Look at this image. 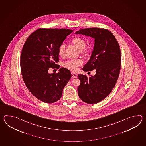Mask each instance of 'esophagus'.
<instances>
[{"label": "esophagus", "mask_w": 146, "mask_h": 146, "mask_svg": "<svg viewBox=\"0 0 146 146\" xmlns=\"http://www.w3.org/2000/svg\"><path fill=\"white\" fill-rule=\"evenodd\" d=\"M72 77L74 78H77L78 77V74L75 72H72Z\"/></svg>", "instance_id": "34e87169"}]
</instances>
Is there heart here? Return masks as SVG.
<instances>
[{"mask_svg":"<svg viewBox=\"0 0 146 146\" xmlns=\"http://www.w3.org/2000/svg\"><path fill=\"white\" fill-rule=\"evenodd\" d=\"M72 43L74 44L75 46L77 47L79 50H81V53L84 54H87L88 53L87 50H84V48L86 45V42L84 38L80 37H76L74 38L72 40ZM65 50V46L62 44L58 48V54L60 56H62L64 54ZM83 63L82 59H72L68 60V62H65L63 66L66 68L69 69V70L76 72L77 71L79 66H80Z\"/></svg>","mask_w":146,"mask_h":146,"instance_id":"obj_1","label":"heart"}]
</instances>
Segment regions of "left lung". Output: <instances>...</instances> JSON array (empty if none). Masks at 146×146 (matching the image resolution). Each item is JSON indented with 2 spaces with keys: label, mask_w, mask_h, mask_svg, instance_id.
<instances>
[{
  "label": "left lung",
  "mask_w": 146,
  "mask_h": 146,
  "mask_svg": "<svg viewBox=\"0 0 146 146\" xmlns=\"http://www.w3.org/2000/svg\"><path fill=\"white\" fill-rule=\"evenodd\" d=\"M75 34L94 38L92 55L82 69L84 72L96 69V74L89 78L78 74L80 84L78 94L84 102L97 103L109 96L118 79L121 65L120 47L114 35L106 29L86 28Z\"/></svg>",
  "instance_id": "1"
}]
</instances>
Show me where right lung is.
<instances>
[{"mask_svg":"<svg viewBox=\"0 0 146 146\" xmlns=\"http://www.w3.org/2000/svg\"><path fill=\"white\" fill-rule=\"evenodd\" d=\"M73 32L67 29L40 28L28 37L20 58L22 78L28 90L38 99L47 103L55 102L72 74L61 68L58 73L49 74L50 68L59 69L58 48Z\"/></svg>","mask_w":146,"mask_h":146,"instance_id":"obj_1","label":"right lung"}]
</instances>
